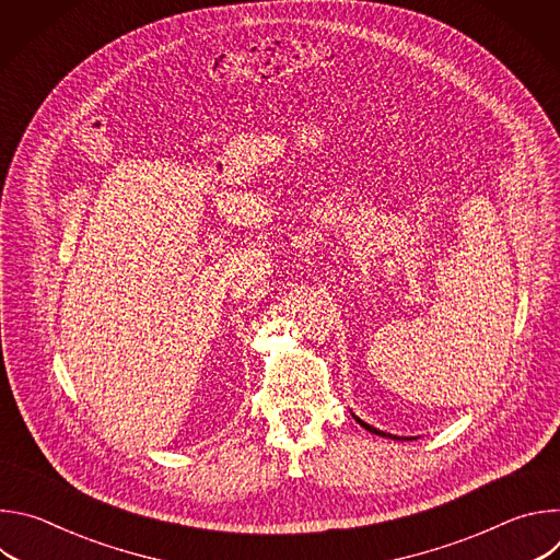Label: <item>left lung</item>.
I'll use <instances>...</instances> for the list:
<instances>
[{
	"label": "left lung",
	"instance_id": "8db88e82",
	"mask_svg": "<svg viewBox=\"0 0 560 560\" xmlns=\"http://www.w3.org/2000/svg\"><path fill=\"white\" fill-rule=\"evenodd\" d=\"M352 417H354V415H352ZM354 419H357V423H361V425H363L368 432H372V434H378V436H387V439H398V436H394V434H387V432H383V430H376V428L368 425V423H365V421H361L359 417H354Z\"/></svg>",
	"mask_w": 560,
	"mask_h": 560
}]
</instances>
